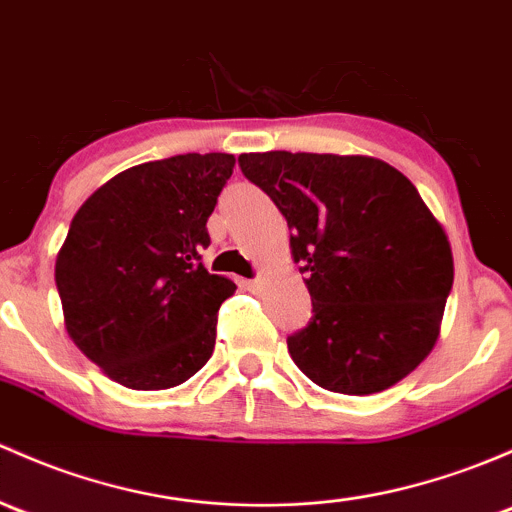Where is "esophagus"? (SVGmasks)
Here are the masks:
<instances>
[{
  "instance_id": "34e87169",
  "label": "esophagus",
  "mask_w": 512,
  "mask_h": 512,
  "mask_svg": "<svg viewBox=\"0 0 512 512\" xmlns=\"http://www.w3.org/2000/svg\"><path fill=\"white\" fill-rule=\"evenodd\" d=\"M265 284V274H257L255 279H250V289H260Z\"/></svg>"
}]
</instances>
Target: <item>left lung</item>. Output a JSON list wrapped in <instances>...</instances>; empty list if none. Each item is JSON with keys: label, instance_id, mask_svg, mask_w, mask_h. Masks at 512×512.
Returning <instances> with one entry per match:
<instances>
[{"label": "left lung", "instance_id": "8db88e82", "mask_svg": "<svg viewBox=\"0 0 512 512\" xmlns=\"http://www.w3.org/2000/svg\"><path fill=\"white\" fill-rule=\"evenodd\" d=\"M292 230L314 316L287 338L311 383L373 395L410 375L439 338L454 257L444 228L395 166L373 157L240 154Z\"/></svg>", "mask_w": 512, "mask_h": 512}]
</instances>
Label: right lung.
I'll list each match as a JSON object with an SVG mask.
<instances>
[{"mask_svg": "<svg viewBox=\"0 0 512 512\" xmlns=\"http://www.w3.org/2000/svg\"><path fill=\"white\" fill-rule=\"evenodd\" d=\"M233 154H176L112 176L75 213L56 260L66 331L107 378L166 390L215 348L235 282L203 267Z\"/></svg>", "mask_w": 512, "mask_h": 512, "instance_id": "1", "label": "right lung"}]
</instances>
